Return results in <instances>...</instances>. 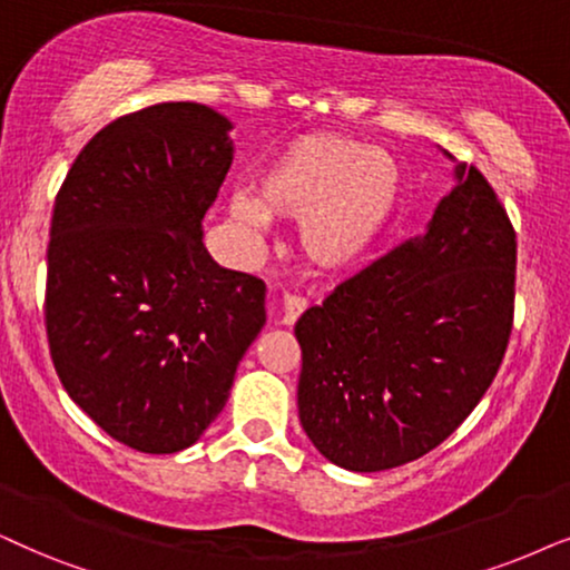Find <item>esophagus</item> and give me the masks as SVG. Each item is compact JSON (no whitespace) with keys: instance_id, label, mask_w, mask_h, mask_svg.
<instances>
[{"instance_id":"obj_1","label":"esophagus","mask_w":570,"mask_h":570,"mask_svg":"<svg viewBox=\"0 0 570 570\" xmlns=\"http://www.w3.org/2000/svg\"><path fill=\"white\" fill-rule=\"evenodd\" d=\"M306 306H308V301L303 298V295H285L283 306H279V322L295 324L298 322V316L306 312Z\"/></svg>"}]
</instances>
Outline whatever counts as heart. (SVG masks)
I'll use <instances>...</instances> for the list:
<instances>
[{
    "mask_svg": "<svg viewBox=\"0 0 570 570\" xmlns=\"http://www.w3.org/2000/svg\"><path fill=\"white\" fill-rule=\"evenodd\" d=\"M403 196L393 154L340 132L291 140L258 177L256 198H233V219L262 230L269 217L301 222V248L316 267L345 269L387 233Z\"/></svg>",
    "mask_w": 570,
    "mask_h": 570,
    "instance_id": "heart-1",
    "label": "heart"
}]
</instances>
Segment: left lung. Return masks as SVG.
Returning <instances> with one entry per match:
<instances>
[{
  "mask_svg": "<svg viewBox=\"0 0 570 570\" xmlns=\"http://www.w3.org/2000/svg\"><path fill=\"white\" fill-rule=\"evenodd\" d=\"M426 233L340 283L295 322L298 416L348 471L395 469L476 409L513 330L515 230L487 177L455 167Z\"/></svg>",
  "mask_w": 570,
  "mask_h": 570,
  "instance_id": "8db88e82",
  "label": "left lung"
}]
</instances>
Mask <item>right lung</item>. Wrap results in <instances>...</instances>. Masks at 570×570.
I'll use <instances>...</instances> for the list:
<instances>
[{"label":"right lung","instance_id":"right-lung-1","mask_svg":"<svg viewBox=\"0 0 570 570\" xmlns=\"http://www.w3.org/2000/svg\"><path fill=\"white\" fill-rule=\"evenodd\" d=\"M233 125L196 101L117 117L72 161L47 248L49 353L68 395L138 453L202 438L262 332L264 283L222 269L202 222Z\"/></svg>","mask_w":570,"mask_h":570}]
</instances>
